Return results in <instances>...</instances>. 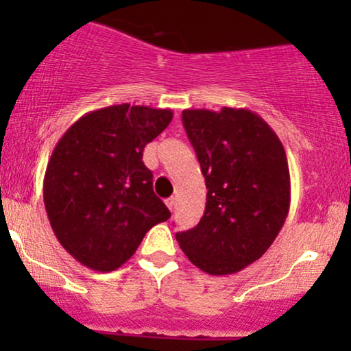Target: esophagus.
I'll return each mask as SVG.
<instances>
[{
	"instance_id": "1",
	"label": "esophagus",
	"mask_w": 351,
	"mask_h": 351,
	"mask_svg": "<svg viewBox=\"0 0 351 351\" xmlns=\"http://www.w3.org/2000/svg\"><path fill=\"white\" fill-rule=\"evenodd\" d=\"M165 203H167V206H168V209H170V211H173V209H175V204H176V199L173 198H168L167 201H165Z\"/></svg>"
}]
</instances>
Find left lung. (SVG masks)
I'll return each mask as SVG.
<instances>
[{
	"instance_id": "8db88e82",
	"label": "left lung",
	"mask_w": 351,
	"mask_h": 351,
	"mask_svg": "<svg viewBox=\"0 0 351 351\" xmlns=\"http://www.w3.org/2000/svg\"><path fill=\"white\" fill-rule=\"evenodd\" d=\"M183 125L208 193L199 223L176 232V241L203 272H239L263 257L289 215L285 150L267 122L247 108L183 110Z\"/></svg>"
}]
</instances>
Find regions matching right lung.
<instances>
[{
    "label": "right lung",
    "mask_w": 351,
    "mask_h": 351,
    "mask_svg": "<svg viewBox=\"0 0 351 351\" xmlns=\"http://www.w3.org/2000/svg\"><path fill=\"white\" fill-rule=\"evenodd\" d=\"M171 119L170 108L104 107L72 123L52 150L44 206L59 243L86 267L115 271L171 216L142 160Z\"/></svg>",
    "instance_id": "right-lung-1"
}]
</instances>
